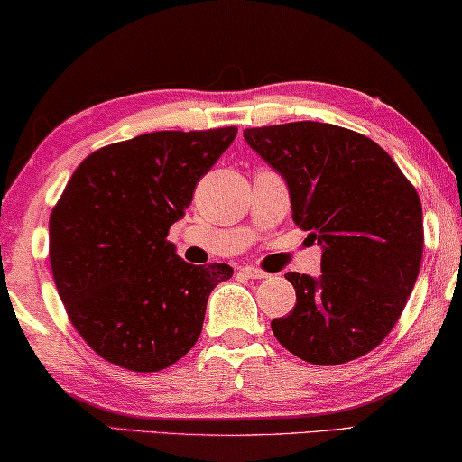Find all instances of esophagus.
<instances>
[{
  "instance_id": "obj_1",
  "label": "esophagus",
  "mask_w": 462,
  "mask_h": 462,
  "mask_svg": "<svg viewBox=\"0 0 462 462\" xmlns=\"http://www.w3.org/2000/svg\"><path fill=\"white\" fill-rule=\"evenodd\" d=\"M240 273L245 275V278H253V280H261V278H267V272H263V270H259V267H254V265H243L240 267Z\"/></svg>"
}]
</instances>
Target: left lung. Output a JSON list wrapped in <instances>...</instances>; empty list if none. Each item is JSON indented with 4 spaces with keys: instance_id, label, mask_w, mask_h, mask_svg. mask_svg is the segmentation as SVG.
<instances>
[{
    "instance_id": "1",
    "label": "left lung",
    "mask_w": 462,
    "mask_h": 462,
    "mask_svg": "<svg viewBox=\"0 0 462 462\" xmlns=\"http://www.w3.org/2000/svg\"><path fill=\"white\" fill-rule=\"evenodd\" d=\"M245 139L291 192L292 219L321 245V275L288 272L297 305L272 321L313 365L367 355L396 326L423 257L419 195L380 144L323 122L246 128Z\"/></svg>"
}]
</instances>
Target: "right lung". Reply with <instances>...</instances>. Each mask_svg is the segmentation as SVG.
I'll list each match as a JSON object with an SVG mask.
<instances>
[{"instance_id":"right-lung-1","label":"right lung","mask_w":462,"mask_h":462,"mask_svg":"<svg viewBox=\"0 0 462 462\" xmlns=\"http://www.w3.org/2000/svg\"><path fill=\"white\" fill-rule=\"evenodd\" d=\"M236 126L160 130L93 151L50 217L55 286L80 338L128 371H162L195 346L226 263L190 265L168 240Z\"/></svg>"}]
</instances>
